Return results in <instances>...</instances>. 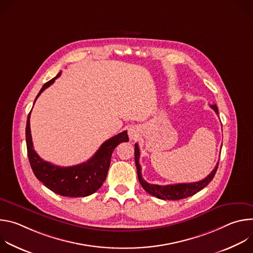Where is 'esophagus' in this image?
Instances as JSON below:
<instances>
[{"instance_id": "34e87169", "label": "esophagus", "mask_w": 253, "mask_h": 253, "mask_svg": "<svg viewBox=\"0 0 253 253\" xmlns=\"http://www.w3.org/2000/svg\"><path fill=\"white\" fill-rule=\"evenodd\" d=\"M129 137L132 139V140H134V139H137L138 137H139V130H138V128H136V127H131L130 129H129Z\"/></svg>"}]
</instances>
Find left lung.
<instances>
[{
  "instance_id": "8db88e82",
  "label": "left lung",
  "mask_w": 253,
  "mask_h": 253,
  "mask_svg": "<svg viewBox=\"0 0 253 253\" xmlns=\"http://www.w3.org/2000/svg\"><path fill=\"white\" fill-rule=\"evenodd\" d=\"M210 107L215 111V113L218 115V108L215 104L210 105ZM135 164L137 168V174H138V180L142 187L144 188L146 192L149 194L163 200H179L187 198L189 196L194 195L201 189H203L205 186L208 185V183L213 179L216 170L218 168V163L216 164L215 168L211 171V173L205 177L204 179L200 180L198 182L193 183H179V184H171V185H157V184H150L146 182L145 180L142 178L141 175V166L139 164V157H140V150L138 147V144H135Z\"/></svg>"
}]
</instances>
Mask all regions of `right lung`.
I'll use <instances>...</instances> for the list:
<instances>
[{
  "instance_id": "1",
  "label": "right lung",
  "mask_w": 253,
  "mask_h": 253,
  "mask_svg": "<svg viewBox=\"0 0 253 253\" xmlns=\"http://www.w3.org/2000/svg\"><path fill=\"white\" fill-rule=\"evenodd\" d=\"M60 75L61 72L55 78L43 85L35 101ZM30 115L31 112L28 115L26 125V142L30 165L38 180L51 191L62 196L85 197L96 192L105 181L114 149L121 142L129 141L127 131H123L105 141L95 155L88 161L75 166H57L43 160L36 153L31 135Z\"/></svg>"
}]
</instances>
